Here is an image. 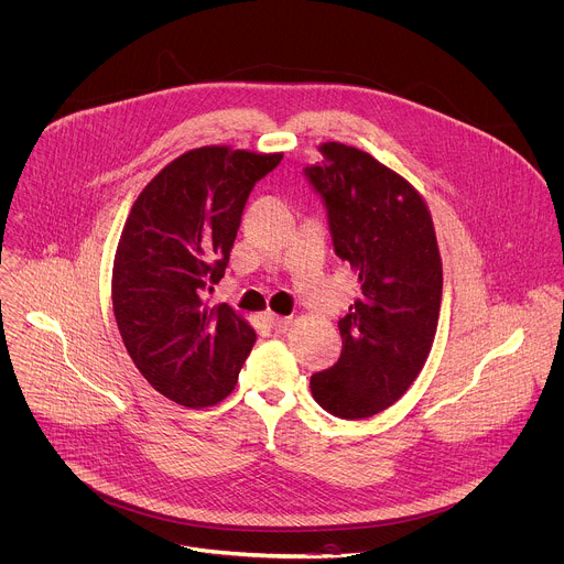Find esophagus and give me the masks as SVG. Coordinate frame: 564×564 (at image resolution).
Wrapping results in <instances>:
<instances>
[{"label":"esophagus","mask_w":564,"mask_h":564,"mask_svg":"<svg viewBox=\"0 0 564 564\" xmlns=\"http://www.w3.org/2000/svg\"><path fill=\"white\" fill-rule=\"evenodd\" d=\"M268 321H270V325H272V329H274L276 334H285V332L290 329V325H292V318H290V316H276V314H270V316H268Z\"/></svg>","instance_id":"34e87169"}]
</instances>
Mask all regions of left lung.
I'll return each mask as SVG.
<instances>
[{"mask_svg":"<svg viewBox=\"0 0 564 564\" xmlns=\"http://www.w3.org/2000/svg\"><path fill=\"white\" fill-rule=\"evenodd\" d=\"M303 169L327 208L334 252L360 279L340 318L343 354L314 373V400L334 417L365 420L398 402L420 376L440 321L442 259L422 195L373 155L321 144Z\"/></svg>","mask_w":564,"mask_h":564,"instance_id":"left-lung-1","label":"left lung"}]
</instances>
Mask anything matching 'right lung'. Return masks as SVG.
I'll return each instance as SVG.
<instances>
[{
    "label": "right lung",
    "mask_w": 564,
    "mask_h": 564,
    "mask_svg": "<svg viewBox=\"0 0 564 564\" xmlns=\"http://www.w3.org/2000/svg\"><path fill=\"white\" fill-rule=\"evenodd\" d=\"M281 158L193 149L131 206L113 259V316L138 371L175 404L202 409L224 400L257 340L230 305L208 310L204 294L226 272L250 191Z\"/></svg>",
    "instance_id": "add662e5"
}]
</instances>
